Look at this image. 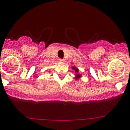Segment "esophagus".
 <instances>
[{"mask_svg":"<svg viewBox=\"0 0 130 130\" xmlns=\"http://www.w3.org/2000/svg\"><path fill=\"white\" fill-rule=\"evenodd\" d=\"M59 61L60 62H64V60H63V59H59Z\"/></svg>","mask_w":130,"mask_h":130,"instance_id":"1","label":"esophagus"}]
</instances>
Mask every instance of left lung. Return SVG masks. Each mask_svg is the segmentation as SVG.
I'll use <instances>...</instances> for the list:
<instances>
[{
    "label": "left lung",
    "mask_w": 130,
    "mask_h": 130,
    "mask_svg": "<svg viewBox=\"0 0 130 130\" xmlns=\"http://www.w3.org/2000/svg\"><path fill=\"white\" fill-rule=\"evenodd\" d=\"M72 69L74 70V72H75V74H74V76H75V77H74V78H75V79L76 80H78L79 79L80 77H82V75L80 74L79 73V69L77 68H76V67H72Z\"/></svg>",
    "instance_id": "1"
}]
</instances>
